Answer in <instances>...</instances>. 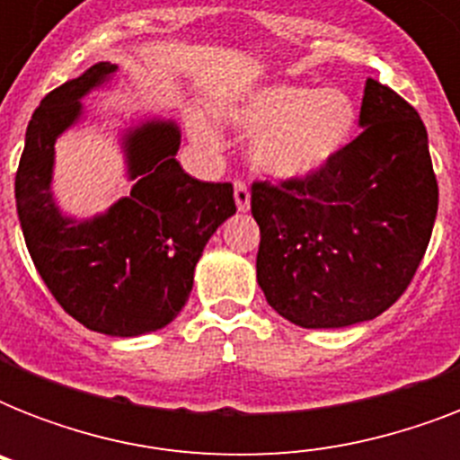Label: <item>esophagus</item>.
I'll list each match as a JSON object with an SVG mask.
<instances>
[{
  "mask_svg": "<svg viewBox=\"0 0 460 460\" xmlns=\"http://www.w3.org/2000/svg\"><path fill=\"white\" fill-rule=\"evenodd\" d=\"M234 198H236V208L241 212L251 209V190H248V183L243 179L234 181Z\"/></svg>",
  "mask_w": 460,
  "mask_h": 460,
  "instance_id": "1",
  "label": "esophagus"
}]
</instances>
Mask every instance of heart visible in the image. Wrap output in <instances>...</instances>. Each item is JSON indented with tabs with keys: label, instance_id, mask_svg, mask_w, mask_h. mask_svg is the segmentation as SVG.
Listing matches in <instances>:
<instances>
[{
	"label": "heart",
	"instance_id": "heart-1",
	"mask_svg": "<svg viewBox=\"0 0 460 460\" xmlns=\"http://www.w3.org/2000/svg\"><path fill=\"white\" fill-rule=\"evenodd\" d=\"M231 121L258 131L252 155L267 173L296 179L329 164L349 146L358 110L341 88L267 85L245 97L231 111ZM198 138L212 140V133L198 128Z\"/></svg>",
	"mask_w": 460,
	"mask_h": 460
}]
</instances>
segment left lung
<instances>
[{
	"mask_svg": "<svg viewBox=\"0 0 460 460\" xmlns=\"http://www.w3.org/2000/svg\"><path fill=\"white\" fill-rule=\"evenodd\" d=\"M360 126L317 172L251 188L258 284L298 327L339 329L385 313L432 236L439 188L418 111L367 78Z\"/></svg>",
	"mask_w": 460,
	"mask_h": 460,
	"instance_id": "8db88e82",
	"label": "left lung"
}]
</instances>
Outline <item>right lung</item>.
Listing matches in <instances>:
<instances>
[{"label":"right lung","mask_w":460,"mask_h":460,"mask_svg":"<svg viewBox=\"0 0 460 460\" xmlns=\"http://www.w3.org/2000/svg\"><path fill=\"white\" fill-rule=\"evenodd\" d=\"M117 64L100 61L54 88L32 114L16 172V208L40 277L83 327L110 336L157 332L186 305L202 248L236 212L234 186L188 176L176 162L173 121L126 133L128 198L93 219L64 217L52 200L54 143L83 114L81 97Z\"/></svg>","instance_id":"obj_1"}]
</instances>
